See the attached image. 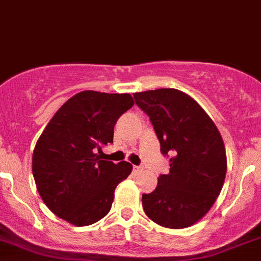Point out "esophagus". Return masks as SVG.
Listing matches in <instances>:
<instances>
[{"label": "esophagus", "instance_id": "34e87169", "mask_svg": "<svg viewBox=\"0 0 261 261\" xmlns=\"http://www.w3.org/2000/svg\"><path fill=\"white\" fill-rule=\"evenodd\" d=\"M141 170H142V168L138 167V165H134L133 167V173H138V172H141Z\"/></svg>", "mask_w": 261, "mask_h": 261}]
</instances>
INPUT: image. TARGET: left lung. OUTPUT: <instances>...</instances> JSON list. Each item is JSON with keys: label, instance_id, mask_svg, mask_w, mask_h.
I'll use <instances>...</instances> for the list:
<instances>
[{"label": "left lung", "instance_id": "obj_1", "mask_svg": "<svg viewBox=\"0 0 261 261\" xmlns=\"http://www.w3.org/2000/svg\"><path fill=\"white\" fill-rule=\"evenodd\" d=\"M136 105L149 117L169 158V174L142 195L149 219L170 229L188 228L212 208L223 188L226 156L223 139L204 109L178 89L161 88L134 93Z\"/></svg>", "mask_w": 261, "mask_h": 261}]
</instances>
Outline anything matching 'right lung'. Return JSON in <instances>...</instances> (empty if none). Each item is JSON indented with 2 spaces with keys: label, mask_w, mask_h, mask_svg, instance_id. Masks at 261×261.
I'll return each instance as SVG.
<instances>
[{
  "label": "right lung",
  "mask_w": 261,
  "mask_h": 261,
  "mask_svg": "<svg viewBox=\"0 0 261 261\" xmlns=\"http://www.w3.org/2000/svg\"><path fill=\"white\" fill-rule=\"evenodd\" d=\"M133 103L128 93L83 91L49 120L36 143L32 172L42 200L57 217L86 226L108 214L132 164L103 161L102 147L113 143L114 124Z\"/></svg>",
  "instance_id": "1"
}]
</instances>
